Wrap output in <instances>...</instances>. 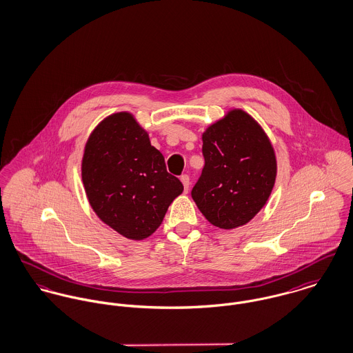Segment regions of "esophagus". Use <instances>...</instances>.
Instances as JSON below:
<instances>
[{
    "mask_svg": "<svg viewBox=\"0 0 353 353\" xmlns=\"http://www.w3.org/2000/svg\"><path fill=\"white\" fill-rule=\"evenodd\" d=\"M181 182H182V185H183V189H185V192H189V188H190V178H189V175H182L181 176Z\"/></svg>",
    "mask_w": 353,
    "mask_h": 353,
    "instance_id": "esophagus-1",
    "label": "esophagus"
}]
</instances>
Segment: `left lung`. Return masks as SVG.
Returning a JSON list of instances; mask_svg holds the SVG:
<instances>
[{
    "instance_id": "left-lung-1",
    "label": "left lung",
    "mask_w": 353,
    "mask_h": 353,
    "mask_svg": "<svg viewBox=\"0 0 353 353\" xmlns=\"http://www.w3.org/2000/svg\"><path fill=\"white\" fill-rule=\"evenodd\" d=\"M205 167L192 196L205 219L221 229L248 224L267 203L278 163L256 120L233 108L202 133Z\"/></svg>"
}]
</instances>
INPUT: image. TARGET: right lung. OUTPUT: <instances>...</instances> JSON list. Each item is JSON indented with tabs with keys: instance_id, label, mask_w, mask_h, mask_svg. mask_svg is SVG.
I'll return each instance as SVG.
<instances>
[{
	"instance_id": "1",
	"label": "right lung",
	"mask_w": 353,
	"mask_h": 353,
	"mask_svg": "<svg viewBox=\"0 0 353 353\" xmlns=\"http://www.w3.org/2000/svg\"><path fill=\"white\" fill-rule=\"evenodd\" d=\"M81 171L97 217L129 240L150 237L183 192L148 132L129 112L109 114L92 130Z\"/></svg>"
}]
</instances>
